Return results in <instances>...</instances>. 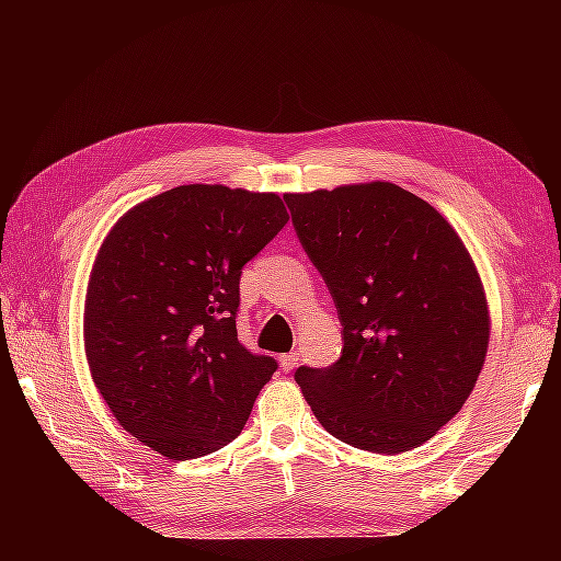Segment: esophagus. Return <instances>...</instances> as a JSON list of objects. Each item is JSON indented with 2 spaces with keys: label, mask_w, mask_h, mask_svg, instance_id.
Wrapping results in <instances>:
<instances>
[{
  "label": "esophagus",
  "mask_w": 561,
  "mask_h": 561,
  "mask_svg": "<svg viewBox=\"0 0 561 561\" xmlns=\"http://www.w3.org/2000/svg\"><path fill=\"white\" fill-rule=\"evenodd\" d=\"M299 364V354L297 351H291V354H282L279 356V366L284 368V371H291V368H297Z\"/></svg>",
  "instance_id": "34e87169"
}]
</instances>
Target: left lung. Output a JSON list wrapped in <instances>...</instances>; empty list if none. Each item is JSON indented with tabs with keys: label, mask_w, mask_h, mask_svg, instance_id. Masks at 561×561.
<instances>
[{
	"label": "left lung",
	"mask_w": 561,
	"mask_h": 561,
	"mask_svg": "<svg viewBox=\"0 0 561 561\" xmlns=\"http://www.w3.org/2000/svg\"><path fill=\"white\" fill-rule=\"evenodd\" d=\"M284 201L344 327L334 366L294 374L304 398L354 448H417L468 401L488 356L490 307L468 247L386 180Z\"/></svg>",
	"instance_id": "left-lung-1"
}]
</instances>
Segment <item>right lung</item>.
Here are the masks:
<instances>
[{"instance_id": "right-lung-1", "label": "right lung", "mask_w": 561, "mask_h": 561, "mask_svg": "<svg viewBox=\"0 0 561 561\" xmlns=\"http://www.w3.org/2000/svg\"><path fill=\"white\" fill-rule=\"evenodd\" d=\"M287 220L277 193L195 183L111 227L91 267L83 348L133 438L190 460L242 433L277 360L237 339L240 274Z\"/></svg>"}]
</instances>
